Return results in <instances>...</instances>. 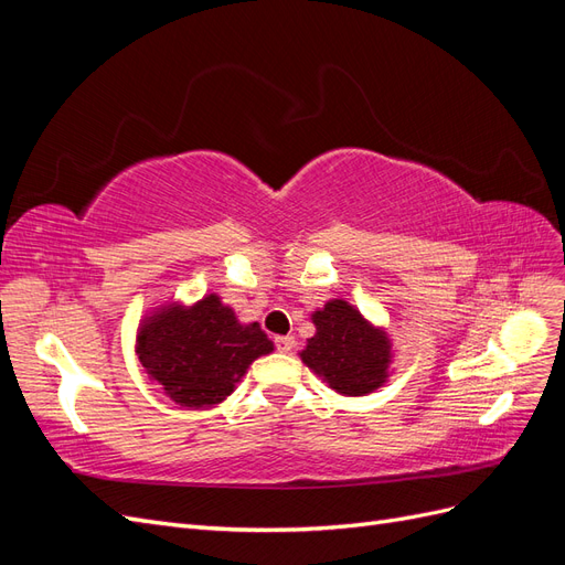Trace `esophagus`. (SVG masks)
Masks as SVG:
<instances>
[{"label": "esophagus", "instance_id": "obj_1", "mask_svg": "<svg viewBox=\"0 0 565 565\" xmlns=\"http://www.w3.org/2000/svg\"><path fill=\"white\" fill-rule=\"evenodd\" d=\"M292 347H295V337H276V349L280 351V353H289L292 351Z\"/></svg>", "mask_w": 565, "mask_h": 565}]
</instances>
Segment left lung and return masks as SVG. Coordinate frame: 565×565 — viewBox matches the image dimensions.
<instances>
[{"mask_svg": "<svg viewBox=\"0 0 565 565\" xmlns=\"http://www.w3.org/2000/svg\"><path fill=\"white\" fill-rule=\"evenodd\" d=\"M316 334L301 351V361L344 396H363L386 382L391 344L386 332L355 311L351 303L334 299L313 313Z\"/></svg>", "mask_w": 565, "mask_h": 565, "instance_id": "obj_1", "label": "left lung"}]
</instances>
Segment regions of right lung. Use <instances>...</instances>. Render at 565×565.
Listing matches in <instances>:
<instances>
[{"label": "right lung", "mask_w": 565, "mask_h": 565, "mask_svg": "<svg viewBox=\"0 0 565 565\" xmlns=\"http://www.w3.org/2000/svg\"><path fill=\"white\" fill-rule=\"evenodd\" d=\"M136 341L146 372L183 407L221 403L252 361L273 351L259 322H237L216 295L191 309L167 306L141 324Z\"/></svg>", "instance_id": "add662e5"}]
</instances>
